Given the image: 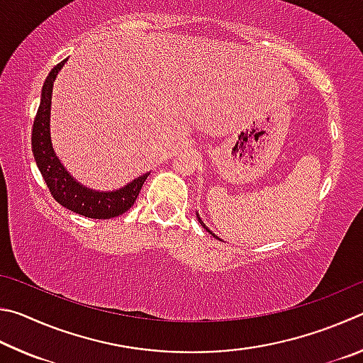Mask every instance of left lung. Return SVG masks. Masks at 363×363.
<instances>
[{"mask_svg":"<svg viewBox=\"0 0 363 363\" xmlns=\"http://www.w3.org/2000/svg\"><path fill=\"white\" fill-rule=\"evenodd\" d=\"M196 217H198V220H199V223H201V225H202V228H204V230H206V231H208V233H211V234H212V236H213V238H217V239H218V240H221V239H220V238H218V236H217V234H213V233H212V231H211V230H208V228H207V226H206V225H204V221H202V218H201V217H199V213H198V212H196Z\"/></svg>","mask_w":363,"mask_h":363,"instance_id":"obj_1","label":"left lung"}]
</instances>
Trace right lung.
<instances>
[{
	"instance_id": "obj_1",
	"label": "right lung",
	"mask_w": 363,
	"mask_h": 363,
	"mask_svg": "<svg viewBox=\"0 0 363 363\" xmlns=\"http://www.w3.org/2000/svg\"><path fill=\"white\" fill-rule=\"evenodd\" d=\"M67 60L68 59L62 60L59 65L50 69L43 84L40 108H38L33 130H31V151H33L36 165L50 194L60 206L67 207L72 212L84 215L87 218L108 220L118 217L133 206L150 172L133 178L132 182L119 189L97 191V189L79 183L60 162L59 156L54 151L52 140H50V100H52L54 81Z\"/></svg>"
}]
</instances>
